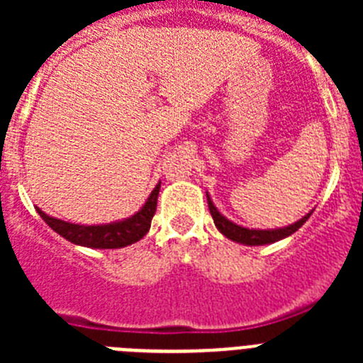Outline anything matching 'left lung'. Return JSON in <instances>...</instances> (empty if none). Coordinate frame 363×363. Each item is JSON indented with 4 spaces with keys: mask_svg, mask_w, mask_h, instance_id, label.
<instances>
[{
    "mask_svg": "<svg viewBox=\"0 0 363 363\" xmlns=\"http://www.w3.org/2000/svg\"><path fill=\"white\" fill-rule=\"evenodd\" d=\"M207 203H209V211H211V216L214 220V225L218 227L221 234H225L229 240H234V242L238 243H245V245H264V243H272V242H278L281 238H287L291 236L293 233H296L303 223L307 221V218L311 216V213L307 216H303L301 220H298L296 223L289 227H284V229H272V230H256V229H245V227H240L233 221L227 220L225 216H221L218 213V209L214 207V203L211 201L209 194H207Z\"/></svg>",
    "mask_w": 363,
    "mask_h": 363,
    "instance_id": "8db88e82",
    "label": "left lung"
}]
</instances>
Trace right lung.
Wrapping results in <instances>:
<instances>
[{
	"label": "right lung",
	"instance_id": "obj_1",
	"mask_svg": "<svg viewBox=\"0 0 363 363\" xmlns=\"http://www.w3.org/2000/svg\"><path fill=\"white\" fill-rule=\"evenodd\" d=\"M158 192L160 184L154 187L149 200L134 216L123 221H116V223H108V225H78V223L49 216L38 207L36 211L50 229L76 245L92 247V249H118V247L130 245V243L142 240L149 233L150 221H152L156 205H158Z\"/></svg>",
	"mask_w": 363,
	"mask_h": 363
}]
</instances>
